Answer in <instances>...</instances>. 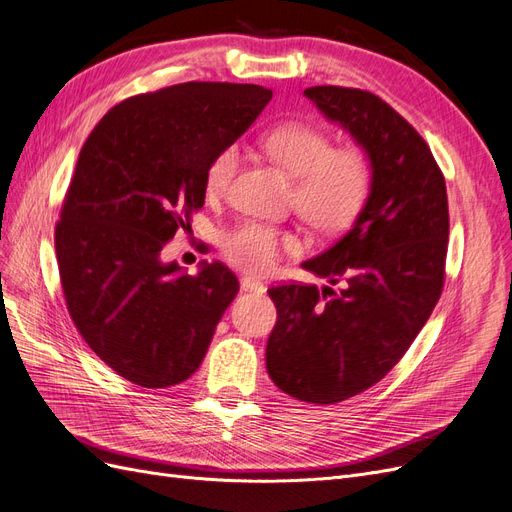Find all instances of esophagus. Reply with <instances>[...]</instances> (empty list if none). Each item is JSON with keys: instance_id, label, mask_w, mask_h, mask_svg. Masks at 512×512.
<instances>
[{"instance_id": "34e87169", "label": "esophagus", "mask_w": 512, "mask_h": 512, "mask_svg": "<svg viewBox=\"0 0 512 512\" xmlns=\"http://www.w3.org/2000/svg\"><path fill=\"white\" fill-rule=\"evenodd\" d=\"M240 287H242V291H251V293L266 291V285H263V282H259V280H255V278H251V276H242Z\"/></svg>"}]
</instances>
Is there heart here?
I'll list each match as a JSON object with an SVG mask.
<instances>
[{
  "label": "heart",
  "mask_w": 512,
  "mask_h": 512,
  "mask_svg": "<svg viewBox=\"0 0 512 512\" xmlns=\"http://www.w3.org/2000/svg\"><path fill=\"white\" fill-rule=\"evenodd\" d=\"M268 154L295 177L293 204L316 232L339 234L363 213L371 192V158L361 145H337L310 122H285L263 135ZM240 162V147H221L206 166V192L223 194ZM295 234L263 221H242L221 236L227 263L249 274L274 270L285 253H297Z\"/></svg>",
  "instance_id": "1"
}]
</instances>
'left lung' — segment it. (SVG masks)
Segmentation results:
<instances>
[{
    "mask_svg": "<svg viewBox=\"0 0 512 512\" xmlns=\"http://www.w3.org/2000/svg\"><path fill=\"white\" fill-rule=\"evenodd\" d=\"M304 94L367 151L371 194L350 230L304 263L331 287L268 289L278 318L266 367L293 399L333 405L380 382L426 325L445 282L449 208L428 143L386 101L344 86Z\"/></svg>",
    "mask_w": 512,
    "mask_h": 512,
    "instance_id": "obj_1",
    "label": "left lung"
}]
</instances>
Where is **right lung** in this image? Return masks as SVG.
<instances>
[{
	"mask_svg": "<svg viewBox=\"0 0 512 512\" xmlns=\"http://www.w3.org/2000/svg\"><path fill=\"white\" fill-rule=\"evenodd\" d=\"M272 99L255 84L185 82L130 97L88 135L54 230L84 342L143 388L185 382L238 293L223 263L183 274L160 253L204 206L206 166Z\"/></svg>",
	"mask_w": 512,
	"mask_h": 512,
	"instance_id": "obj_1",
	"label": "right lung"
}]
</instances>
